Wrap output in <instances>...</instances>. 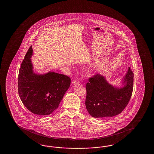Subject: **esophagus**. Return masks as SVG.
Segmentation results:
<instances>
[{
    "instance_id": "esophagus-1",
    "label": "esophagus",
    "mask_w": 154,
    "mask_h": 154,
    "mask_svg": "<svg viewBox=\"0 0 154 154\" xmlns=\"http://www.w3.org/2000/svg\"><path fill=\"white\" fill-rule=\"evenodd\" d=\"M79 83V81L78 80H74L72 82V84L73 85H75V84H78Z\"/></svg>"
}]
</instances>
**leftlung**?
Masks as SVG:
<instances>
[{
	"label": "left lung",
	"mask_w": 154,
	"mask_h": 154,
	"mask_svg": "<svg viewBox=\"0 0 154 154\" xmlns=\"http://www.w3.org/2000/svg\"><path fill=\"white\" fill-rule=\"evenodd\" d=\"M124 88H115L100 74H95L86 83L85 105L95 118L112 117L123 111L130 101L133 89L134 73L129 68L125 76Z\"/></svg>",
	"instance_id": "1"
}]
</instances>
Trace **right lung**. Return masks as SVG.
Listing matches in <instances>:
<instances>
[{
  "label": "right lung",
  "instance_id": "obj_1",
  "mask_svg": "<svg viewBox=\"0 0 154 154\" xmlns=\"http://www.w3.org/2000/svg\"><path fill=\"white\" fill-rule=\"evenodd\" d=\"M31 46L21 64L18 76V93L26 108L35 115H50L58 107L70 85L69 76L54 72L35 74L32 70Z\"/></svg>",
  "mask_w": 154,
  "mask_h": 154
}]
</instances>
